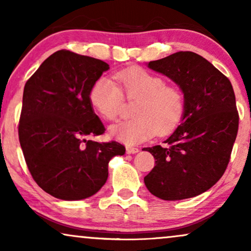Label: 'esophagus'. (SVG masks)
I'll return each instance as SVG.
<instances>
[{"mask_svg":"<svg viewBox=\"0 0 251 251\" xmlns=\"http://www.w3.org/2000/svg\"><path fill=\"white\" fill-rule=\"evenodd\" d=\"M139 152V150L138 149H136V147H126V153L128 154H136V153H138Z\"/></svg>","mask_w":251,"mask_h":251,"instance_id":"esophagus-1","label":"esophagus"}]
</instances>
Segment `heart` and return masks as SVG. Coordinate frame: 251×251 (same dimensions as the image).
<instances>
[{"label": "heart", "mask_w": 251, "mask_h": 251, "mask_svg": "<svg viewBox=\"0 0 251 251\" xmlns=\"http://www.w3.org/2000/svg\"><path fill=\"white\" fill-rule=\"evenodd\" d=\"M119 85L112 78L100 76L89 92V100L102 119L114 121L121 112L126 96L138 100L133 107L135 119L109 128L111 135L126 145L152 138L155 133L173 130L183 116L184 96L177 88L167 85L163 77L140 67H130L116 74Z\"/></svg>", "instance_id": "b5f03b06"}]
</instances>
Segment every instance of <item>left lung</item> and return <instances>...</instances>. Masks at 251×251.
<instances>
[{"mask_svg": "<svg viewBox=\"0 0 251 251\" xmlns=\"http://www.w3.org/2000/svg\"><path fill=\"white\" fill-rule=\"evenodd\" d=\"M147 66L179 87L185 108L180 125L163 146L143 149L155 159L144 183L166 201L197 197L214 186L227 168L239 128L232 84L192 51H179Z\"/></svg>", "mask_w": 251, "mask_h": 251, "instance_id": "obj_1", "label": "left lung"}]
</instances>
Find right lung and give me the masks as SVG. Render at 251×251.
<instances>
[{
  "instance_id": "add662e5",
  "label": "right lung",
  "mask_w": 251,
  "mask_h": 251,
  "mask_svg": "<svg viewBox=\"0 0 251 251\" xmlns=\"http://www.w3.org/2000/svg\"><path fill=\"white\" fill-rule=\"evenodd\" d=\"M108 70L105 61L59 50L24 88L20 146L36 184L60 200H83L97 193L107 180L109 160L126 153L120 143L87 139L105 131L89 92Z\"/></svg>"
}]
</instances>
